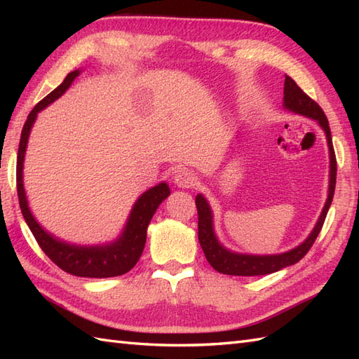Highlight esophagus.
<instances>
[{"label":"esophagus","instance_id":"34e87169","mask_svg":"<svg viewBox=\"0 0 359 359\" xmlns=\"http://www.w3.org/2000/svg\"><path fill=\"white\" fill-rule=\"evenodd\" d=\"M174 184L179 188H194L197 185V177L194 172L188 170H182L174 175Z\"/></svg>","mask_w":359,"mask_h":359}]
</instances>
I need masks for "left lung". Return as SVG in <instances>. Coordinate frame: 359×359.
I'll use <instances>...</instances> for the list:
<instances>
[{"label": "left lung", "instance_id": "1", "mask_svg": "<svg viewBox=\"0 0 359 359\" xmlns=\"http://www.w3.org/2000/svg\"><path fill=\"white\" fill-rule=\"evenodd\" d=\"M284 106L287 109L296 114H301V116L316 120L325 131L327 143H329L330 151V187L325 207L321 212V216H319V220L316 226L313 228V231H311V234L299 247L276 256H251L231 253V251H228L226 248L220 245L216 239L215 231H212V216L210 205L205 201V197L199 194L196 197L197 216H199V242L207 261L211 264L212 269L217 270L219 273L231 274V276H261V274H270L280 269H285L288 265L299 262L301 259L309 253V250L315 243L318 234L321 233L327 211H329L333 201L334 185H337V156H334L332 143L329 120H327L321 106H319L313 98H310L304 93V90L296 85V81L292 77H288V75H285L284 83Z\"/></svg>", "mask_w": 359, "mask_h": 359}]
</instances>
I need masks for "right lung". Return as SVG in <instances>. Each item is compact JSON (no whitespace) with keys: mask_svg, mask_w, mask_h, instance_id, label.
<instances>
[{"mask_svg":"<svg viewBox=\"0 0 359 359\" xmlns=\"http://www.w3.org/2000/svg\"><path fill=\"white\" fill-rule=\"evenodd\" d=\"M79 74V71L67 74L62 85L35 104V108L27 116L25 126H22L17 157V191L20 208L38 245L44 251L46 256L63 271L81 278L120 276V274L128 273L139 262L144 248V242H147V230L151 219L154 216L158 205L170 196V188L166 184H158L157 187L148 189L147 193H143L139 197V201L135 202L131 215H129L125 231L121 233L116 242L103 247H79L52 238L48 231H44L36 224V220L27 207L25 188H22V162H25L30 128L34 125L36 114L53 100H57L58 97H62Z\"/></svg>","mask_w":359,"mask_h":359,"instance_id":"right-lung-1","label":"right lung"}]
</instances>
